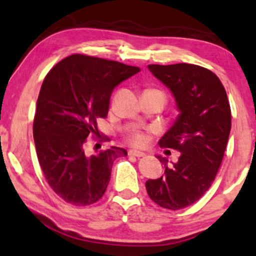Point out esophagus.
I'll use <instances>...</instances> for the list:
<instances>
[{
  "label": "esophagus",
  "mask_w": 256,
  "mask_h": 256,
  "mask_svg": "<svg viewBox=\"0 0 256 256\" xmlns=\"http://www.w3.org/2000/svg\"><path fill=\"white\" fill-rule=\"evenodd\" d=\"M128 155H131V156H136V158H142L144 156V152H138V150H130L128 152Z\"/></svg>",
  "instance_id": "esophagus-1"
}]
</instances>
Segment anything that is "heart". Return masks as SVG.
Instances as JSON below:
<instances>
[{
  "label": "heart",
  "instance_id": "1",
  "mask_svg": "<svg viewBox=\"0 0 256 256\" xmlns=\"http://www.w3.org/2000/svg\"><path fill=\"white\" fill-rule=\"evenodd\" d=\"M128 142L134 146H144L148 143V136L142 131H134L128 136Z\"/></svg>",
  "mask_w": 256,
  "mask_h": 256
}]
</instances>
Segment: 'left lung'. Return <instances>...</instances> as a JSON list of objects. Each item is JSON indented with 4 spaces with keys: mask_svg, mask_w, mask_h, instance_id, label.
Listing matches in <instances>:
<instances>
[{
    "mask_svg": "<svg viewBox=\"0 0 256 256\" xmlns=\"http://www.w3.org/2000/svg\"><path fill=\"white\" fill-rule=\"evenodd\" d=\"M148 68L172 91L179 110L158 144L180 156L168 166V160L158 155L165 173L148 179L146 189L160 207L177 210L198 201L214 182L231 130L230 104L220 79L204 67L176 64Z\"/></svg>",
    "mask_w": 256,
    "mask_h": 256,
    "instance_id": "8db88e82",
    "label": "left lung"
}]
</instances>
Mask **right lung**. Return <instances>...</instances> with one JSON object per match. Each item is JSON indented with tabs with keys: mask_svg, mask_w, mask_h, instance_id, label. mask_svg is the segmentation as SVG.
Returning <instances> with one entry per match:
<instances>
[{
	"mask_svg": "<svg viewBox=\"0 0 256 256\" xmlns=\"http://www.w3.org/2000/svg\"><path fill=\"white\" fill-rule=\"evenodd\" d=\"M140 72L134 66L74 54L44 78L34 119L37 158L54 192L68 204L89 206L104 196L119 146L86 156V138L98 136V119L106 118L112 91Z\"/></svg>",
	"mask_w": 256,
	"mask_h": 256,
	"instance_id": "obj_1",
	"label": "right lung"
}]
</instances>
